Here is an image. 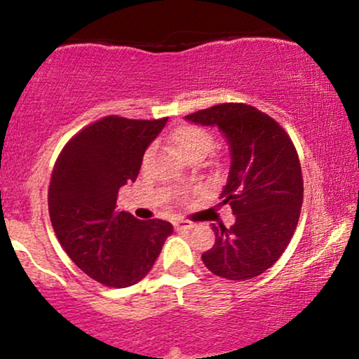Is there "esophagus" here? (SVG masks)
I'll list each match as a JSON object with an SVG mask.
<instances>
[{"label": "esophagus", "instance_id": "34e87169", "mask_svg": "<svg viewBox=\"0 0 359 359\" xmlns=\"http://www.w3.org/2000/svg\"><path fill=\"white\" fill-rule=\"evenodd\" d=\"M174 226H175V229H179V231H189V229L194 228V222L179 219V221L174 222Z\"/></svg>", "mask_w": 359, "mask_h": 359}]
</instances>
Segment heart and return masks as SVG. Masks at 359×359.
<instances>
[{
  "label": "heart",
  "mask_w": 359,
  "mask_h": 359,
  "mask_svg": "<svg viewBox=\"0 0 359 359\" xmlns=\"http://www.w3.org/2000/svg\"><path fill=\"white\" fill-rule=\"evenodd\" d=\"M170 142L174 150L182 156L184 160L192 158V156H203L211 151L214 147V138L211 133L199 126L184 125L172 131Z\"/></svg>",
  "instance_id": "obj_1"
}]
</instances>
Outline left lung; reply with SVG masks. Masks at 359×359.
Wrapping results in <instances>:
<instances>
[{"label": "left lung", "mask_w": 359, "mask_h": 359, "mask_svg": "<svg viewBox=\"0 0 359 359\" xmlns=\"http://www.w3.org/2000/svg\"><path fill=\"white\" fill-rule=\"evenodd\" d=\"M185 119L221 131L229 172L219 197L231 205V228L212 224L216 243L203 262L217 277L250 280L269 270L294 236L302 208V170L294 143L269 114L224 102Z\"/></svg>", "instance_id": "left-lung-1"}]
</instances>
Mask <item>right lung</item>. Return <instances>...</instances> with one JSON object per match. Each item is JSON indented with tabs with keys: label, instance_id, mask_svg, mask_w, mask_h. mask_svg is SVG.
Segmentation results:
<instances>
[{
	"label": "right lung",
	"instance_id": "obj_1",
	"mask_svg": "<svg viewBox=\"0 0 359 359\" xmlns=\"http://www.w3.org/2000/svg\"><path fill=\"white\" fill-rule=\"evenodd\" d=\"M168 118L106 116L79 131L53 167L48 212L62 248L108 287H130L154 266L172 224L116 211L118 191L137 180L143 155Z\"/></svg>",
	"mask_w": 359,
	"mask_h": 359
}]
</instances>
